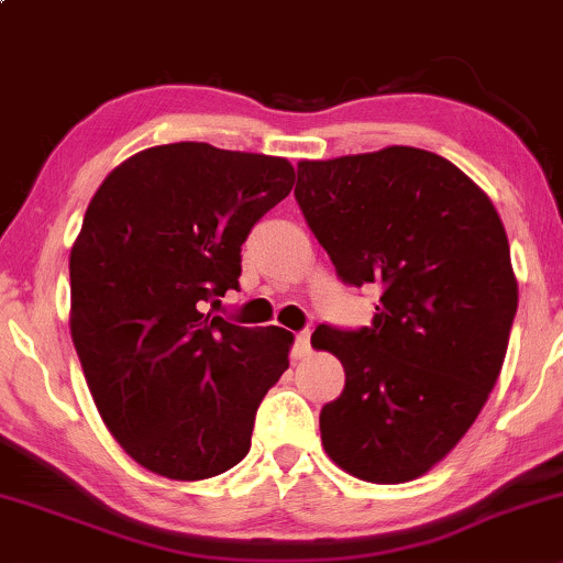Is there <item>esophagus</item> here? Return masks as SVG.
<instances>
[{
    "label": "esophagus",
    "mask_w": 563,
    "mask_h": 563,
    "mask_svg": "<svg viewBox=\"0 0 563 563\" xmlns=\"http://www.w3.org/2000/svg\"><path fill=\"white\" fill-rule=\"evenodd\" d=\"M309 352H312V344H309V331H301V333H296L294 357H296V360H303V357H307Z\"/></svg>",
    "instance_id": "34e87169"
}]
</instances>
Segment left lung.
Instances as JSON below:
<instances>
[{
	"label": "left lung",
	"mask_w": 563,
	"mask_h": 563,
	"mask_svg": "<svg viewBox=\"0 0 563 563\" xmlns=\"http://www.w3.org/2000/svg\"><path fill=\"white\" fill-rule=\"evenodd\" d=\"M296 174L335 275L380 294L367 328L312 333L346 373L320 412L322 448L357 479H418L461 442L500 376L519 303L506 228L484 190L421 147L301 161Z\"/></svg>",
	"instance_id": "1"
}]
</instances>
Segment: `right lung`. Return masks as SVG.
<instances>
[{"label": "right lung", "instance_id": "add662e5", "mask_svg": "<svg viewBox=\"0 0 563 563\" xmlns=\"http://www.w3.org/2000/svg\"><path fill=\"white\" fill-rule=\"evenodd\" d=\"M294 166L206 142L147 147L97 187L70 249V335L108 431L140 466L198 482L241 463L294 335L206 312Z\"/></svg>", "mask_w": 563, "mask_h": 563}]
</instances>
